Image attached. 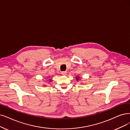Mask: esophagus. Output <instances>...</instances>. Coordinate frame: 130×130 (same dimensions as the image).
Instances as JSON below:
<instances>
[{
	"instance_id": "1",
	"label": "esophagus",
	"mask_w": 130,
	"mask_h": 130,
	"mask_svg": "<svg viewBox=\"0 0 130 130\" xmlns=\"http://www.w3.org/2000/svg\"><path fill=\"white\" fill-rule=\"evenodd\" d=\"M62 75H63V76H66L67 75V71H63L62 72Z\"/></svg>"
}]
</instances>
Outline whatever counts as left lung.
<instances>
[{
    "instance_id": "obj_1",
    "label": "left lung",
    "mask_w": 130,
    "mask_h": 130,
    "mask_svg": "<svg viewBox=\"0 0 130 130\" xmlns=\"http://www.w3.org/2000/svg\"><path fill=\"white\" fill-rule=\"evenodd\" d=\"M76 79L77 80H79V79H80L79 76H76Z\"/></svg>"
}]
</instances>
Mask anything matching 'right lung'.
I'll return each mask as SVG.
<instances>
[{
    "label": "right lung",
    "mask_w": 130,
    "mask_h": 130,
    "mask_svg": "<svg viewBox=\"0 0 130 130\" xmlns=\"http://www.w3.org/2000/svg\"><path fill=\"white\" fill-rule=\"evenodd\" d=\"M49 80H50V82H51L52 80V79H49Z\"/></svg>",
    "instance_id": "add662e5"
}]
</instances>
